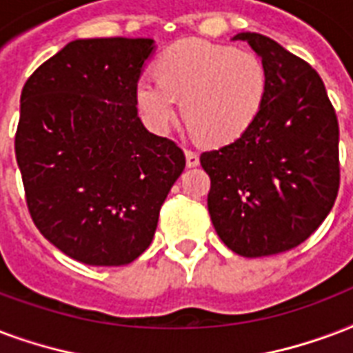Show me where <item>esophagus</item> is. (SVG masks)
<instances>
[{
    "instance_id": "1",
    "label": "esophagus",
    "mask_w": 353,
    "mask_h": 353,
    "mask_svg": "<svg viewBox=\"0 0 353 353\" xmlns=\"http://www.w3.org/2000/svg\"><path fill=\"white\" fill-rule=\"evenodd\" d=\"M185 157H187V166L188 168H194L200 165V155L192 150H185Z\"/></svg>"
}]
</instances>
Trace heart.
Listing matches in <instances>:
<instances>
[{
  "mask_svg": "<svg viewBox=\"0 0 353 353\" xmlns=\"http://www.w3.org/2000/svg\"><path fill=\"white\" fill-rule=\"evenodd\" d=\"M157 79H141L137 107L148 128L166 133L176 101L194 134L209 144L235 141L257 117L266 94V70L252 51L203 40H181L155 64Z\"/></svg>",
  "mask_w": 353,
  "mask_h": 353,
  "instance_id": "obj_1",
  "label": "heart"
}]
</instances>
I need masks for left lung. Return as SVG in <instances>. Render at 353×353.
I'll use <instances>...</instances> for the list:
<instances>
[{"mask_svg": "<svg viewBox=\"0 0 353 353\" xmlns=\"http://www.w3.org/2000/svg\"><path fill=\"white\" fill-rule=\"evenodd\" d=\"M261 57L266 94L257 117L225 146L203 152L207 207L225 246L242 257L296 248L339 192V122L320 75L265 34L239 33Z\"/></svg>", "mask_w": 353, "mask_h": 353, "instance_id": "left-lung-1", "label": "left lung"}]
</instances>
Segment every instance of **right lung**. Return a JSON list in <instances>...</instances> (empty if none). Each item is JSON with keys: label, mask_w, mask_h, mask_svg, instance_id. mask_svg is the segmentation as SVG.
<instances>
[{"label": "right lung", "mask_w": 353, "mask_h": 353, "mask_svg": "<svg viewBox=\"0 0 353 353\" xmlns=\"http://www.w3.org/2000/svg\"><path fill=\"white\" fill-rule=\"evenodd\" d=\"M152 39H79L23 85L14 150L27 209L72 259L122 266L152 244L185 168L176 142L150 133L134 88Z\"/></svg>", "instance_id": "obj_1"}]
</instances>
